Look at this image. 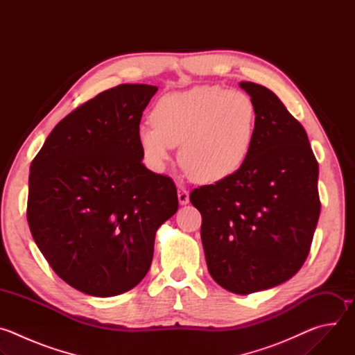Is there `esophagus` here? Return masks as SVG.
<instances>
[{
	"label": "esophagus",
	"instance_id": "esophagus-1",
	"mask_svg": "<svg viewBox=\"0 0 355 355\" xmlns=\"http://www.w3.org/2000/svg\"><path fill=\"white\" fill-rule=\"evenodd\" d=\"M178 202L181 205H187L189 202V193H188L187 188H184L181 185L178 187Z\"/></svg>",
	"mask_w": 355,
	"mask_h": 355
}]
</instances>
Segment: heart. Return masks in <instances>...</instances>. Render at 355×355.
<instances>
[{"label":"heart","mask_w":355,"mask_h":355,"mask_svg":"<svg viewBox=\"0 0 355 355\" xmlns=\"http://www.w3.org/2000/svg\"><path fill=\"white\" fill-rule=\"evenodd\" d=\"M151 122L136 130L141 156L151 170L164 171L174 146L180 144L178 160L191 178L215 184L234 175L248 160L257 107L243 91L200 85L160 98Z\"/></svg>","instance_id":"b5f03b06"}]
</instances>
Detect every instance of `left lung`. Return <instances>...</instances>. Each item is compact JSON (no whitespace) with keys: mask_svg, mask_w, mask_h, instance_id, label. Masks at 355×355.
Wrapping results in <instances>:
<instances>
[{"mask_svg":"<svg viewBox=\"0 0 355 355\" xmlns=\"http://www.w3.org/2000/svg\"><path fill=\"white\" fill-rule=\"evenodd\" d=\"M256 103L254 144L234 175L191 192L211 277L248 295L291 279L305 263L320 215L319 164L303 126L267 87L241 81Z\"/></svg>","mask_w":355,"mask_h":355,"instance_id":"1","label":"left lung"}]
</instances>
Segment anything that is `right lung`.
I'll return each instance as SVG.
<instances>
[{"label":"right lung","instance_id":"add662e5","mask_svg":"<svg viewBox=\"0 0 355 355\" xmlns=\"http://www.w3.org/2000/svg\"><path fill=\"white\" fill-rule=\"evenodd\" d=\"M121 84L60 121L31 164L28 223L53 271L108 297L147 274L157 229L178 209L171 178L144 167L136 130L157 92Z\"/></svg>","mask_w":355,"mask_h":355}]
</instances>
